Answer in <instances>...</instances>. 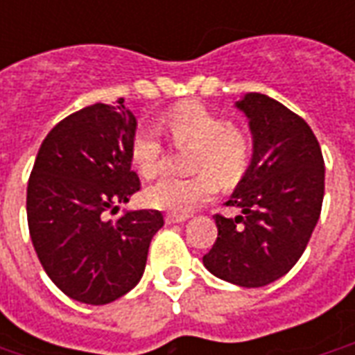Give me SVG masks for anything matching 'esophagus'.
Returning a JSON list of instances; mask_svg holds the SVG:
<instances>
[{
    "mask_svg": "<svg viewBox=\"0 0 355 355\" xmlns=\"http://www.w3.org/2000/svg\"><path fill=\"white\" fill-rule=\"evenodd\" d=\"M190 216L188 215H177V213H169V215L165 216V220H167V224H180V223H186Z\"/></svg>",
    "mask_w": 355,
    "mask_h": 355,
    "instance_id": "34e87169",
    "label": "esophagus"
}]
</instances>
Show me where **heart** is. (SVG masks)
I'll return each mask as SVG.
<instances>
[{
	"instance_id": "heart-1",
	"label": "heart",
	"mask_w": 355,
	"mask_h": 355,
	"mask_svg": "<svg viewBox=\"0 0 355 355\" xmlns=\"http://www.w3.org/2000/svg\"><path fill=\"white\" fill-rule=\"evenodd\" d=\"M180 148H193L190 178L159 177L144 190L150 207L171 213H190L215 192V180L223 186L238 182L251 157V144L241 131L198 104L173 110L159 123ZM163 142L154 127L142 125L131 140V159L142 177L155 175L163 163Z\"/></svg>"
}]
</instances>
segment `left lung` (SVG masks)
<instances>
[{"label": "left lung", "mask_w": 355, "mask_h": 355, "mask_svg": "<svg viewBox=\"0 0 355 355\" xmlns=\"http://www.w3.org/2000/svg\"><path fill=\"white\" fill-rule=\"evenodd\" d=\"M234 106L249 121L253 154L226 201L241 213L215 216L218 238L203 266L251 289L283 277L304 253L320 220L325 163L312 129L282 102L247 93Z\"/></svg>", "instance_id": "8db88e82"}]
</instances>
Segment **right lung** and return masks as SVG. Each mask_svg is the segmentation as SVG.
<instances>
[{
  "mask_svg": "<svg viewBox=\"0 0 355 355\" xmlns=\"http://www.w3.org/2000/svg\"><path fill=\"white\" fill-rule=\"evenodd\" d=\"M137 117L123 104H93L55 125L28 180L30 238L51 282L83 304H108L140 282L163 226L155 209L108 213L140 190L131 171Z\"/></svg>",
  "mask_w": 355,
  "mask_h": 355,
  "instance_id": "1",
  "label": "right lung"
}]
</instances>
